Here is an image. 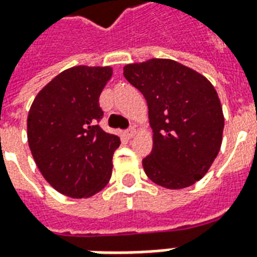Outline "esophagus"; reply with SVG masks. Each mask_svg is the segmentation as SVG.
<instances>
[{
	"label": "esophagus",
	"mask_w": 257,
	"mask_h": 257,
	"mask_svg": "<svg viewBox=\"0 0 257 257\" xmlns=\"http://www.w3.org/2000/svg\"><path fill=\"white\" fill-rule=\"evenodd\" d=\"M125 135H126V138L128 139H132L136 135V129L135 128H129L126 132H125Z\"/></svg>",
	"instance_id": "1"
}]
</instances>
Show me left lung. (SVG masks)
<instances>
[{"label": "left lung", "mask_w": 257, "mask_h": 257, "mask_svg": "<svg viewBox=\"0 0 257 257\" xmlns=\"http://www.w3.org/2000/svg\"><path fill=\"white\" fill-rule=\"evenodd\" d=\"M123 76L148 104L154 146L143 159L148 178L167 189L193 185L222 144L223 113L204 76L173 60L153 58L123 66Z\"/></svg>", "instance_id": "1"}]
</instances>
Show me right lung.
<instances>
[{"label": "right lung", "mask_w": 257, "mask_h": 257, "mask_svg": "<svg viewBox=\"0 0 257 257\" xmlns=\"http://www.w3.org/2000/svg\"><path fill=\"white\" fill-rule=\"evenodd\" d=\"M110 66H75L56 76L32 102L27 119L30 150L57 191L75 199L102 191L121 140L99 126V96Z\"/></svg>", "instance_id": "obj_1"}]
</instances>
